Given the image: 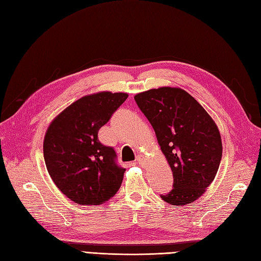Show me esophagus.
Here are the masks:
<instances>
[{"mask_svg": "<svg viewBox=\"0 0 261 261\" xmlns=\"http://www.w3.org/2000/svg\"><path fill=\"white\" fill-rule=\"evenodd\" d=\"M136 162L139 164V165H144L145 164V162H146V159H145V156L143 155V154H138L137 156H136Z\"/></svg>", "mask_w": 261, "mask_h": 261, "instance_id": "34e87169", "label": "esophagus"}]
</instances>
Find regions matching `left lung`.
<instances>
[{"mask_svg":"<svg viewBox=\"0 0 261 261\" xmlns=\"http://www.w3.org/2000/svg\"><path fill=\"white\" fill-rule=\"evenodd\" d=\"M154 129L173 173V189L161 198L184 206L200 198L215 179L222 158L216 122L191 94L178 87H160L135 94Z\"/></svg>","mask_w":261,"mask_h":261,"instance_id":"left-lung-1","label":"left lung"}]
</instances>
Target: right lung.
<instances>
[{
  "mask_svg": "<svg viewBox=\"0 0 261 261\" xmlns=\"http://www.w3.org/2000/svg\"><path fill=\"white\" fill-rule=\"evenodd\" d=\"M128 94L99 91L76 100L50 123L43 140L46 170L54 184L78 204L105 203L120 188L125 170L98 132Z\"/></svg>",
  "mask_w": 261,
  "mask_h": 261,
  "instance_id": "add662e5",
  "label": "right lung"
}]
</instances>
